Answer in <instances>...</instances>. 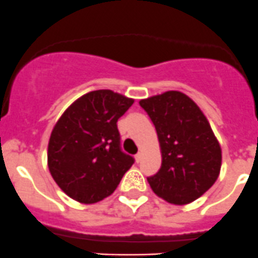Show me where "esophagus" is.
<instances>
[{"label": "esophagus", "mask_w": 258, "mask_h": 258, "mask_svg": "<svg viewBox=\"0 0 258 258\" xmlns=\"http://www.w3.org/2000/svg\"><path fill=\"white\" fill-rule=\"evenodd\" d=\"M141 159H142V154L141 152H137V154L135 155V160H136V162L141 161Z\"/></svg>", "instance_id": "34e87169"}]
</instances>
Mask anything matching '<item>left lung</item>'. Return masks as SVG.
I'll use <instances>...</instances> for the list:
<instances>
[{
	"label": "left lung",
	"instance_id": "obj_1",
	"mask_svg": "<svg viewBox=\"0 0 258 258\" xmlns=\"http://www.w3.org/2000/svg\"><path fill=\"white\" fill-rule=\"evenodd\" d=\"M156 128L161 167L147 177L155 194L176 206L202 197L218 179L222 150L208 119L186 94L169 91L141 99Z\"/></svg>",
	"mask_w": 258,
	"mask_h": 258
}]
</instances>
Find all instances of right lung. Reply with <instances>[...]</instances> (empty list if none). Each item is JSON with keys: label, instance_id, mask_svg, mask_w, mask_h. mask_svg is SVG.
Wrapping results in <instances>:
<instances>
[{"label": "right lung", "instance_id": "right-lung-1", "mask_svg": "<svg viewBox=\"0 0 258 258\" xmlns=\"http://www.w3.org/2000/svg\"><path fill=\"white\" fill-rule=\"evenodd\" d=\"M134 104L109 89L89 92L72 103L52 128L47 166L60 189L93 204L111 196L135 162L121 150L117 121Z\"/></svg>", "mask_w": 258, "mask_h": 258}]
</instances>
